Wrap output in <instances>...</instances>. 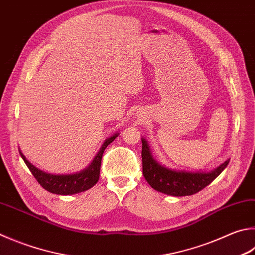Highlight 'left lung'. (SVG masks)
Here are the masks:
<instances>
[{
  "label": "left lung",
  "mask_w": 255,
  "mask_h": 255,
  "mask_svg": "<svg viewBox=\"0 0 255 255\" xmlns=\"http://www.w3.org/2000/svg\"><path fill=\"white\" fill-rule=\"evenodd\" d=\"M141 143L143 177L155 191L170 196L180 197L196 194L210 185L230 163L228 159L212 170L196 172L169 168L154 158L149 143L143 137H141Z\"/></svg>",
  "instance_id": "8db88e82"
}]
</instances>
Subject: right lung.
Instances as JSON below:
<instances>
[{
	"label": "right lung",
	"mask_w": 255,
	"mask_h": 255,
	"mask_svg": "<svg viewBox=\"0 0 255 255\" xmlns=\"http://www.w3.org/2000/svg\"><path fill=\"white\" fill-rule=\"evenodd\" d=\"M118 135L119 132H116L112 137L107 138L91 163L80 172L72 174H51L43 172V170L35 167L34 165H32L22 154L21 150L18 151H20V155L22 159L24 160L27 168L30 169L32 175L44 189L52 194H57V195H73V194L88 191L98 182L104 151L109 143H112L118 137Z\"/></svg>",
	"instance_id": "add662e5"
}]
</instances>
